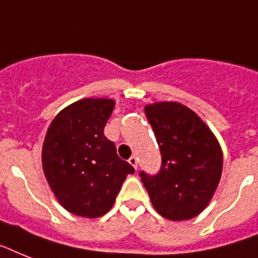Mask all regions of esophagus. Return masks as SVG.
<instances>
[{
    "label": "esophagus",
    "mask_w": 258,
    "mask_h": 258,
    "mask_svg": "<svg viewBox=\"0 0 258 258\" xmlns=\"http://www.w3.org/2000/svg\"><path fill=\"white\" fill-rule=\"evenodd\" d=\"M128 163L131 165H133L134 168H138V158H136V156H131V158L128 159Z\"/></svg>",
    "instance_id": "esophagus-1"
}]
</instances>
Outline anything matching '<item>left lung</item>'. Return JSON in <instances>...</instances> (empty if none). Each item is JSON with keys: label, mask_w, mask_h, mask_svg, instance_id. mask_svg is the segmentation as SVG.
<instances>
[{"label": "left lung", "mask_w": 258, "mask_h": 258, "mask_svg": "<svg viewBox=\"0 0 258 258\" xmlns=\"http://www.w3.org/2000/svg\"><path fill=\"white\" fill-rule=\"evenodd\" d=\"M162 165L155 175L140 171L154 208L173 221L198 216L208 205L223 171V152L212 131L183 104L146 106Z\"/></svg>", "instance_id": "8db88e82"}]
</instances>
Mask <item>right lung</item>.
I'll list each match as a JSON object with an SVG mask.
<instances>
[{"mask_svg":"<svg viewBox=\"0 0 258 258\" xmlns=\"http://www.w3.org/2000/svg\"><path fill=\"white\" fill-rule=\"evenodd\" d=\"M114 106L103 98L75 102L56 115L45 136V176L58 202L77 216L107 213L127 175L135 172L104 136Z\"/></svg>","mask_w":258,"mask_h":258,"instance_id":"add662e5","label":"right lung"}]
</instances>
